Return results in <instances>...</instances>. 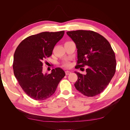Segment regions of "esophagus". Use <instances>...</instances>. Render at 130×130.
<instances>
[{"label": "esophagus", "mask_w": 130, "mask_h": 130, "mask_svg": "<svg viewBox=\"0 0 130 130\" xmlns=\"http://www.w3.org/2000/svg\"><path fill=\"white\" fill-rule=\"evenodd\" d=\"M70 73H71V72H69V71H68V70H67V71H66V75H69Z\"/></svg>", "instance_id": "esophagus-1"}]
</instances>
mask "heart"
<instances>
[{"mask_svg": "<svg viewBox=\"0 0 130 130\" xmlns=\"http://www.w3.org/2000/svg\"><path fill=\"white\" fill-rule=\"evenodd\" d=\"M63 66L65 67H69L70 66V63L69 62H65L63 63Z\"/></svg>", "mask_w": 130, "mask_h": 130, "instance_id": "obj_1", "label": "heart"}]
</instances>
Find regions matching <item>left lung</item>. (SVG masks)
Returning a JSON list of instances; mask_svg holds the SVG:
<instances>
[{"instance_id": "8db88e82", "label": "left lung", "mask_w": 130, "mask_h": 130, "mask_svg": "<svg viewBox=\"0 0 130 130\" xmlns=\"http://www.w3.org/2000/svg\"><path fill=\"white\" fill-rule=\"evenodd\" d=\"M67 34L77 49L75 68L88 66L86 75L75 72L78 77L75 87L85 96L98 95L108 86L116 72V56L111 45L104 37L93 31H68Z\"/></svg>"}]
</instances>
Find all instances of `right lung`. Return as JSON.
Masks as SVG:
<instances>
[{
    "label": "right lung",
    "instance_id": "obj_1",
    "mask_svg": "<svg viewBox=\"0 0 130 130\" xmlns=\"http://www.w3.org/2000/svg\"><path fill=\"white\" fill-rule=\"evenodd\" d=\"M64 31L43 32L27 37L14 54L13 69L19 85L27 95L36 100L48 99L55 92L65 76L60 68L50 74L43 72V63L52 55L55 45L63 36Z\"/></svg>",
    "mask_w": 130,
    "mask_h": 130
}]
</instances>
